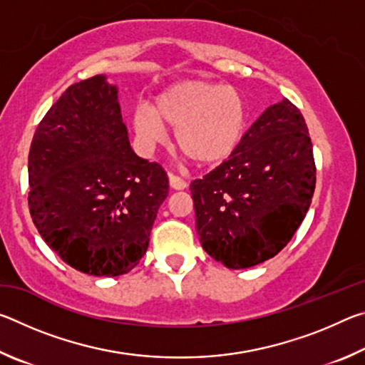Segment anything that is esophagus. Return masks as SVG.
I'll use <instances>...</instances> for the list:
<instances>
[{
  "instance_id": "obj_1",
  "label": "esophagus",
  "mask_w": 365,
  "mask_h": 365,
  "mask_svg": "<svg viewBox=\"0 0 365 365\" xmlns=\"http://www.w3.org/2000/svg\"><path fill=\"white\" fill-rule=\"evenodd\" d=\"M169 185H170V188H174V190H185V188H187V182H185L183 178H180L178 175H174V174H169Z\"/></svg>"
}]
</instances>
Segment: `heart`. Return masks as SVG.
<instances>
[{
  "instance_id": "obj_1",
  "label": "heart",
  "mask_w": 365,
  "mask_h": 365,
  "mask_svg": "<svg viewBox=\"0 0 365 365\" xmlns=\"http://www.w3.org/2000/svg\"><path fill=\"white\" fill-rule=\"evenodd\" d=\"M248 106L242 91L211 80H180L154 96L151 108L137 106L130 123L146 150L175 128L180 151L202 168L222 164L238 150L248 128Z\"/></svg>"
}]
</instances>
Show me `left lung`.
Segmentation results:
<instances>
[{"label": "left lung", "instance_id": "obj_1", "mask_svg": "<svg viewBox=\"0 0 365 365\" xmlns=\"http://www.w3.org/2000/svg\"><path fill=\"white\" fill-rule=\"evenodd\" d=\"M316 188L307 125L287 98L248 128L237 151L190 185L202 248L228 269H248L285 248Z\"/></svg>", "mask_w": 365, "mask_h": 365}]
</instances>
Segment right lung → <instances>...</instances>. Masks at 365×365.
Wrapping results in <instances>:
<instances>
[{
  "instance_id": "add662e5",
  "label": "right lung",
  "mask_w": 365,
  "mask_h": 365,
  "mask_svg": "<svg viewBox=\"0 0 365 365\" xmlns=\"http://www.w3.org/2000/svg\"><path fill=\"white\" fill-rule=\"evenodd\" d=\"M119 90L106 76L73 83L43 117L29 153V207L66 264L95 277L130 272L148 250L169 178L133 153Z\"/></svg>"
}]
</instances>
